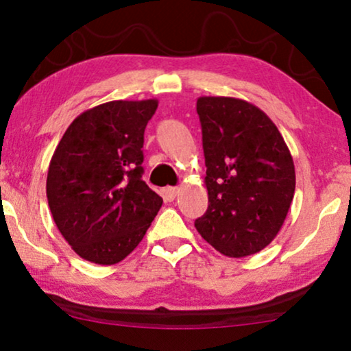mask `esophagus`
I'll use <instances>...</instances> for the list:
<instances>
[{
    "mask_svg": "<svg viewBox=\"0 0 351 351\" xmlns=\"http://www.w3.org/2000/svg\"><path fill=\"white\" fill-rule=\"evenodd\" d=\"M179 191H180V189H177V186H167V189L165 190V198L167 201H172L177 195H179Z\"/></svg>",
    "mask_w": 351,
    "mask_h": 351,
    "instance_id": "34e87169",
    "label": "esophagus"
}]
</instances>
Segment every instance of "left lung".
I'll use <instances>...</instances> for the list:
<instances>
[{
  "instance_id": "obj_1",
  "label": "left lung",
  "mask_w": 351,
  "mask_h": 351,
  "mask_svg": "<svg viewBox=\"0 0 351 351\" xmlns=\"http://www.w3.org/2000/svg\"><path fill=\"white\" fill-rule=\"evenodd\" d=\"M196 112L209 206L195 227L223 256H251L275 239L291 208V152L275 123L246 100L199 97Z\"/></svg>"
}]
</instances>
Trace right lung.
<instances>
[{
  "mask_svg": "<svg viewBox=\"0 0 351 351\" xmlns=\"http://www.w3.org/2000/svg\"><path fill=\"white\" fill-rule=\"evenodd\" d=\"M156 99L86 110L60 138L47 171L52 219L81 258L113 265L145 237L162 198L145 182L143 132Z\"/></svg>",
  "mask_w": 351,
  "mask_h": 351,
  "instance_id": "obj_1",
  "label": "right lung"
}]
</instances>
